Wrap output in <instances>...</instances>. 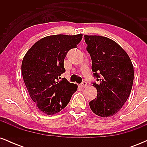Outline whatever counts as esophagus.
<instances>
[{
	"label": "esophagus",
	"mask_w": 147,
	"mask_h": 147,
	"mask_svg": "<svg viewBox=\"0 0 147 147\" xmlns=\"http://www.w3.org/2000/svg\"><path fill=\"white\" fill-rule=\"evenodd\" d=\"M80 86H82V88H85V87L87 86V83H86V82H83L82 84H80Z\"/></svg>",
	"instance_id": "esophagus-1"
}]
</instances>
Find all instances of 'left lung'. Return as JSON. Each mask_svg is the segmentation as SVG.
Segmentation results:
<instances>
[{
	"instance_id": "obj_1",
	"label": "left lung",
	"mask_w": 147,
	"mask_h": 147,
	"mask_svg": "<svg viewBox=\"0 0 147 147\" xmlns=\"http://www.w3.org/2000/svg\"><path fill=\"white\" fill-rule=\"evenodd\" d=\"M92 59V71L98 84L97 97L89 103L94 113L102 117L115 115L131 93L134 78L129 55L115 41L107 37L84 35Z\"/></svg>"
}]
</instances>
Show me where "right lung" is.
Instances as JSON below:
<instances>
[{
	"label": "right lung",
	"mask_w": 147,
	"mask_h": 147,
	"mask_svg": "<svg viewBox=\"0 0 147 147\" xmlns=\"http://www.w3.org/2000/svg\"><path fill=\"white\" fill-rule=\"evenodd\" d=\"M83 34L51 35L38 40L23 57L21 72L25 86L36 107L46 115H54L70 102L77 85L65 79L64 59L70 49L82 41Z\"/></svg>",
	"instance_id": "add662e5"
}]
</instances>
